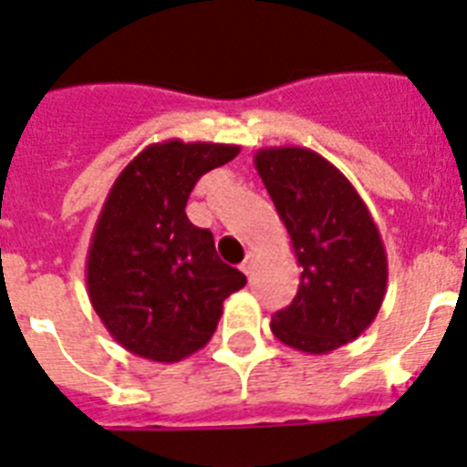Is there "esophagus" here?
I'll return each mask as SVG.
<instances>
[{"instance_id":"esophagus-1","label":"esophagus","mask_w":467,"mask_h":467,"mask_svg":"<svg viewBox=\"0 0 467 467\" xmlns=\"http://www.w3.org/2000/svg\"><path fill=\"white\" fill-rule=\"evenodd\" d=\"M239 270H242V273H244L246 277H249L251 270H254V256H246V258H244V263H242V265H239Z\"/></svg>"}]
</instances>
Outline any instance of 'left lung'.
Listing matches in <instances>:
<instances>
[{"label":"left lung","instance_id":"obj_1","mask_svg":"<svg viewBox=\"0 0 467 467\" xmlns=\"http://www.w3.org/2000/svg\"><path fill=\"white\" fill-rule=\"evenodd\" d=\"M254 164L301 265L298 294L270 329L294 350L327 355L362 336L383 306V239L350 181L317 152L263 148Z\"/></svg>","mask_w":467,"mask_h":467}]
</instances>
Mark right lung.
I'll return each mask as SVG.
<instances>
[{"mask_svg":"<svg viewBox=\"0 0 467 467\" xmlns=\"http://www.w3.org/2000/svg\"><path fill=\"white\" fill-rule=\"evenodd\" d=\"M239 145L178 138L138 152L110 188L87 254V289L112 338L152 362H181L211 340L223 301L246 284L211 230L185 216L194 183Z\"/></svg>","mask_w":467,"mask_h":467,"instance_id":"add662e5","label":"right lung"}]
</instances>
